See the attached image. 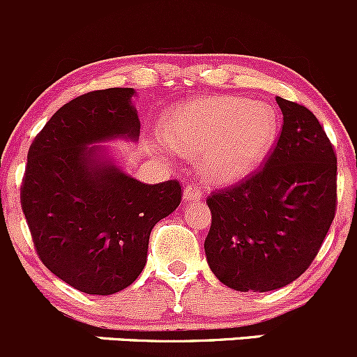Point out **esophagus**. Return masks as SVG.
<instances>
[{
  "label": "esophagus",
  "mask_w": 357,
  "mask_h": 357,
  "mask_svg": "<svg viewBox=\"0 0 357 357\" xmlns=\"http://www.w3.org/2000/svg\"><path fill=\"white\" fill-rule=\"evenodd\" d=\"M201 197H203V194L196 185H185V189H183V201L185 203H196Z\"/></svg>",
  "instance_id": "obj_1"
}]
</instances>
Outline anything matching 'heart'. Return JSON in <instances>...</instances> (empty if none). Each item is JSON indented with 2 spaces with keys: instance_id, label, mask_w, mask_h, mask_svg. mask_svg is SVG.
<instances>
[{
  "instance_id": "1",
  "label": "heart",
  "mask_w": 357,
  "mask_h": 357,
  "mask_svg": "<svg viewBox=\"0 0 357 357\" xmlns=\"http://www.w3.org/2000/svg\"><path fill=\"white\" fill-rule=\"evenodd\" d=\"M280 128L274 105L217 95L172 109L161 121V139L172 151L196 160L208 180L234 183L260 167Z\"/></svg>"
}]
</instances>
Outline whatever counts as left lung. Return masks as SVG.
Here are the masks:
<instances>
[{
  "label": "left lung",
  "instance_id": "left-lung-1",
  "mask_svg": "<svg viewBox=\"0 0 357 357\" xmlns=\"http://www.w3.org/2000/svg\"><path fill=\"white\" fill-rule=\"evenodd\" d=\"M283 128L266 167L208 196V266L236 291L280 290L302 276L335 217L337 158L316 116L276 97Z\"/></svg>",
  "mask_w": 357,
  "mask_h": 357
}]
</instances>
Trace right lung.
I'll return each mask as SVG.
<instances>
[{
  "label": "right lung",
  "instance_id": "add662e5",
  "mask_svg": "<svg viewBox=\"0 0 357 357\" xmlns=\"http://www.w3.org/2000/svg\"><path fill=\"white\" fill-rule=\"evenodd\" d=\"M133 88H107L59 109L27 154L22 210L41 262L90 295L125 290L144 271L149 236L180 204L177 180L144 183L111 142H139Z\"/></svg>",
  "mask_w": 357,
  "mask_h": 357
}]
</instances>
